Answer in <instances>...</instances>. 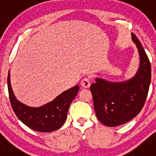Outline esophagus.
I'll return each mask as SVG.
<instances>
[{"label":"esophagus","instance_id":"34e87169","mask_svg":"<svg viewBox=\"0 0 156 156\" xmlns=\"http://www.w3.org/2000/svg\"><path fill=\"white\" fill-rule=\"evenodd\" d=\"M81 86L84 88H88L90 86V81L89 78L87 77H84L83 79L81 80Z\"/></svg>","mask_w":156,"mask_h":156}]
</instances>
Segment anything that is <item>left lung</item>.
Returning <instances> with one entry per match:
<instances>
[{"label": "left lung", "mask_w": 156, "mask_h": 156, "mask_svg": "<svg viewBox=\"0 0 156 156\" xmlns=\"http://www.w3.org/2000/svg\"><path fill=\"white\" fill-rule=\"evenodd\" d=\"M140 55V66L131 79L110 82L96 78L90 86L94 106L98 119L107 126L125 124L142 109L151 83V64L140 41L131 34Z\"/></svg>", "instance_id": "left-lung-1"}]
</instances>
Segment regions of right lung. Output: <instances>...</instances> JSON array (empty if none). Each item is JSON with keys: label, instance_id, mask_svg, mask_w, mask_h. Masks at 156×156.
<instances>
[{"label": "right lung", "instance_id": "add662e5", "mask_svg": "<svg viewBox=\"0 0 156 156\" xmlns=\"http://www.w3.org/2000/svg\"><path fill=\"white\" fill-rule=\"evenodd\" d=\"M8 87L14 112L26 126L38 132H52L64 124L72 101L79 91L78 85L62 92L53 101L40 107H30L19 101L12 90L8 72Z\"/></svg>", "mask_w": 156, "mask_h": 156}]
</instances>
